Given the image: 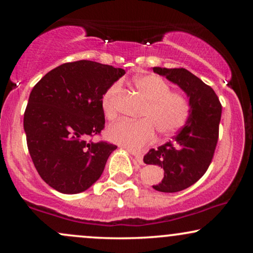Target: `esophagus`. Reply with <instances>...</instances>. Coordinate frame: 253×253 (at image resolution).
Segmentation results:
<instances>
[{
	"label": "esophagus",
	"instance_id": "esophagus-1",
	"mask_svg": "<svg viewBox=\"0 0 253 253\" xmlns=\"http://www.w3.org/2000/svg\"><path fill=\"white\" fill-rule=\"evenodd\" d=\"M130 153L133 155V158H134V160H136L138 164L139 165H143L144 164V161H143V155L141 154H137V153H134V152H131L130 151Z\"/></svg>",
	"mask_w": 253,
	"mask_h": 253
}]
</instances>
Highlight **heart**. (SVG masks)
<instances>
[{
	"instance_id": "heart-1",
	"label": "heart",
	"mask_w": 253,
	"mask_h": 253,
	"mask_svg": "<svg viewBox=\"0 0 253 253\" xmlns=\"http://www.w3.org/2000/svg\"><path fill=\"white\" fill-rule=\"evenodd\" d=\"M132 84L146 100L140 113L141 120L121 121L109 127L107 136L113 143L138 152L154 140L155 130L162 136H170L181 129L188 120L190 105L184 94L170 91L168 83L154 74L137 76ZM120 88V83H114L102 95V112L109 121L117 117L115 99Z\"/></svg>"
}]
</instances>
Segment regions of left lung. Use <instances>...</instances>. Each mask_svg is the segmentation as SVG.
I'll return each mask as SVG.
<instances>
[{
  "instance_id": "obj_1",
  "label": "left lung",
  "mask_w": 253,
  "mask_h": 253,
  "mask_svg": "<svg viewBox=\"0 0 253 253\" xmlns=\"http://www.w3.org/2000/svg\"><path fill=\"white\" fill-rule=\"evenodd\" d=\"M155 74L176 84L189 99L190 113L184 126L172 141L152 148L144 162L162 169L164 178L153 189L182 191L198 181L211 165L219 138L221 103L212 87L186 69L154 67Z\"/></svg>"
}]
</instances>
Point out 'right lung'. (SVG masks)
<instances>
[{"mask_svg":"<svg viewBox=\"0 0 253 253\" xmlns=\"http://www.w3.org/2000/svg\"><path fill=\"white\" fill-rule=\"evenodd\" d=\"M124 74L82 60L53 69L33 87L24 114L27 147L41 178L56 191L83 192L101 176L117 146L86 139L105 126L102 95Z\"/></svg>","mask_w":253,"mask_h":253,"instance_id":"right-lung-1","label":"right lung"}]
</instances>
